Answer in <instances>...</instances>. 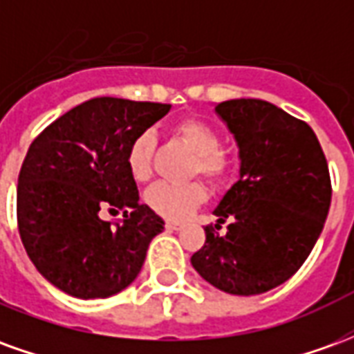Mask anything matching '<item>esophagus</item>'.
Here are the masks:
<instances>
[{"mask_svg": "<svg viewBox=\"0 0 354 354\" xmlns=\"http://www.w3.org/2000/svg\"><path fill=\"white\" fill-rule=\"evenodd\" d=\"M165 227L169 231H178V230H182V223L180 222H172V220H169V222L165 223Z\"/></svg>", "mask_w": 354, "mask_h": 354, "instance_id": "34e87169", "label": "esophagus"}]
</instances>
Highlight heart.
Listing matches in <instances>:
<instances>
[{"label":"heart","instance_id":"obj_1","mask_svg":"<svg viewBox=\"0 0 354 354\" xmlns=\"http://www.w3.org/2000/svg\"><path fill=\"white\" fill-rule=\"evenodd\" d=\"M172 134L182 140L193 151L192 174H203L210 184H222L233 170V159L220 149V132L212 124L201 119H182L172 127ZM155 136L151 132H142L132 140L127 162L134 180L144 182L151 174V155ZM146 205L153 212L169 220H184L185 216L207 199L205 185L201 182L169 184L157 182L144 195Z\"/></svg>","mask_w":354,"mask_h":354}]
</instances>
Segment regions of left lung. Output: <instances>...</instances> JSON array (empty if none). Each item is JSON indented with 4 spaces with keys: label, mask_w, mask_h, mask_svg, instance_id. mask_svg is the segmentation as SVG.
Masks as SVG:
<instances>
[{
    "label": "left lung",
    "mask_w": 354,
    "mask_h": 354,
    "mask_svg": "<svg viewBox=\"0 0 354 354\" xmlns=\"http://www.w3.org/2000/svg\"><path fill=\"white\" fill-rule=\"evenodd\" d=\"M239 147L237 184L214 208L225 235L207 227L192 256L216 288L256 296L286 282L320 237L332 201L326 157L307 123L256 98L216 106Z\"/></svg>",
    "instance_id": "left-lung-1"
}]
</instances>
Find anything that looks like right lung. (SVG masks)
<instances>
[{
  "instance_id": "obj_1",
  "label": "right lung",
  "mask_w": 354,
  "mask_h": 354,
  "mask_svg": "<svg viewBox=\"0 0 354 354\" xmlns=\"http://www.w3.org/2000/svg\"><path fill=\"white\" fill-rule=\"evenodd\" d=\"M169 111L170 104L102 96L58 117L32 142L17 187L19 233L53 286L94 299L138 277L165 222L140 205L127 153ZM102 209H123L124 220L106 223Z\"/></svg>"
}]
</instances>
